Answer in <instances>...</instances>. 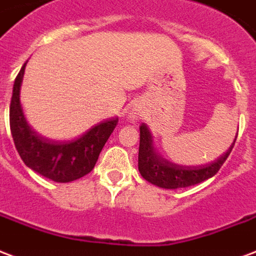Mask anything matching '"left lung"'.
Instances as JSON below:
<instances>
[{"label":"left lung","mask_w":256,"mask_h":256,"mask_svg":"<svg viewBox=\"0 0 256 256\" xmlns=\"http://www.w3.org/2000/svg\"><path fill=\"white\" fill-rule=\"evenodd\" d=\"M236 142V138H235ZM232 143L226 154H222L214 162L201 166H182L167 160L158 152L154 139L148 126L146 124L140 126V144H139V172L144 180L150 184L156 185L163 189H180L189 188L204 182L208 178H212L216 174L226 158L230 156V151L235 146Z\"/></svg>","instance_id":"8db88e82"}]
</instances>
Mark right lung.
I'll return each instance as SVG.
<instances>
[{"mask_svg":"<svg viewBox=\"0 0 256 256\" xmlns=\"http://www.w3.org/2000/svg\"><path fill=\"white\" fill-rule=\"evenodd\" d=\"M26 63L21 67L13 84L10 101V132L22 162L55 182H71L89 174L96 166L100 152L116 128L118 117L100 122L78 139L56 142L43 138L28 124L20 101V90Z\"/></svg>","mask_w":256,"mask_h":256,"instance_id":"add662e5","label":"right lung"}]
</instances>
